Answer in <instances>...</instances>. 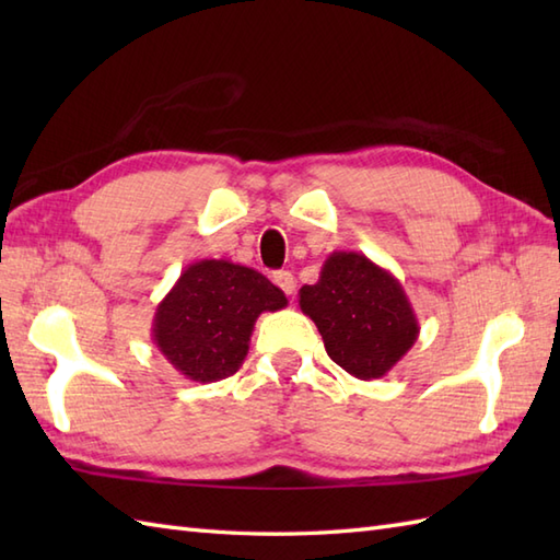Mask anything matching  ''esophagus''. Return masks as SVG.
Listing matches in <instances>:
<instances>
[{"mask_svg": "<svg viewBox=\"0 0 560 560\" xmlns=\"http://www.w3.org/2000/svg\"><path fill=\"white\" fill-rule=\"evenodd\" d=\"M273 283H277V287H279L283 293L291 295V299H293V293H295V279H293L291 271H277V273H273Z\"/></svg>", "mask_w": 560, "mask_h": 560, "instance_id": "esophagus-1", "label": "esophagus"}]
</instances>
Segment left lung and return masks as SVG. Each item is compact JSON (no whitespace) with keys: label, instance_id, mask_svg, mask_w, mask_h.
Segmentation results:
<instances>
[{"label":"left lung","instance_id":"8db88e82","mask_svg":"<svg viewBox=\"0 0 560 560\" xmlns=\"http://www.w3.org/2000/svg\"><path fill=\"white\" fill-rule=\"evenodd\" d=\"M299 295L329 359L359 380L387 375L419 339V319L399 279L361 253H331L317 283Z\"/></svg>","mask_w":560,"mask_h":560}]
</instances>
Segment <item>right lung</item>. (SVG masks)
Segmentation results:
<instances>
[{
  "instance_id": "1",
  "label": "right lung",
  "mask_w": 560,
  "mask_h": 560,
  "mask_svg": "<svg viewBox=\"0 0 560 560\" xmlns=\"http://www.w3.org/2000/svg\"><path fill=\"white\" fill-rule=\"evenodd\" d=\"M287 305L283 291L257 269L199 259L159 303L151 339L183 377L217 383L243 365L257 317Z\"/></svg>"
}]
</instances>
